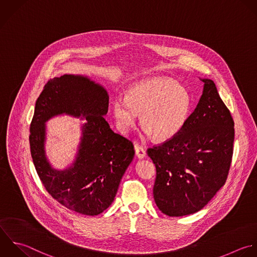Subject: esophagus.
<instances>
[{"instance_id": "34e87169", "label": "esophagus", "mask_w": 257, "mask_h": 257, "mask_svg": "<svg viewBox=\"0 0 257 257\" xmlns=\"http://www.w3.org/2000/svg\"><path fill=\"white\" fill-rule=\"evenodd\" d=\"M135 153H136V156L139 158V159H142L146 156V151L145 149L140 146V145H136L135 146Z\"/></svg>"}]
</instances>
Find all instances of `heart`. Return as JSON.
Instances as JSON below:
<instances>
[{
  "label": "heart",
  "mask_w": 257,
  "mask_h": 257,
  "mask_svg": "<svg viewBox=\"0 0 257 257\" xmlns=\"http://www.w3.org/2000/svg\"><path fill=\"white\" fill-rule=\"evenodd\" d=\"M191 107L189 92L168 78H154L131 86L125 97H115L112 111L118 127L127 132L136 123L158 141L175 137L184 127Z\"/></svg>",
  "instance_id": "b5f03b06"
}]
</instances>
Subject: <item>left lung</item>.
Masks as SVG:
<instances>
[{
	"label": "left lung",
	"mask_w": 257,
	"mask_h": 257,
	"mask_svg": "<svg viewBox=\"0 0 257 257\" xmlns=\"http://www.w3.org/2000/svg\"><path fill=\"white\" fill-rule=\"evenodd\" d=\"M202 82L201 98L181 131L147 150L156 166L155 203L172 217L201 210L225 184L230 169L234 121L214 82Z\"/></svg>",
	"instance_id": "1"
}]
</instances>
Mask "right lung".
I'll return each instance as SVG.
<instances>
[{
	"instance_id": "1",
	"label": "right lung",
	"mask_w": 257,
	"mask_h": 257,
	"mask_svg": "<svg viewBox=\"0 0 257 257\" xmlns=\"http://www.w3.org/2000/svg\"><path fill=\"white\" fill-rule=\"evenodd\" d=\"M108 105L109 96L103 87L86 77L63 75L44 86L30 125L31 155L42 184L60 204L89 216L102 213L112 204L135 154L132 141L113 132L104 119ZM62 112L83 114L86 123L73 167L58 172L44 155V122Z\"/></svg>"
}]
</instances>
